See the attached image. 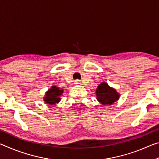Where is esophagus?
Instances as JSON below:
<instances>
[{
  "instance_id": "esophagus-1",
  "label": "esophagus",
  "mask_w": 159,
  "mask_h": 159,
  "mask_svg": "<svg viewBox=\"0 0 159 159\" xmlns=\"http://www.w3.org/2000/svg\"><path fill=\"white\" fill-rule=\"evenodd\" d=\"M80 80H75V84H78V85H79V84H80Z\"/></svg>"
}]
</instances>
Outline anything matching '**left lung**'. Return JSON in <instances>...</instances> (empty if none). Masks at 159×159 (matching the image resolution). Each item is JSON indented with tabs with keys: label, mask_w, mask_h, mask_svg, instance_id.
<instances>
[{
	"label": "left lung",
	"mask_w": 159,
	"mask_h": 159,
	"mask_svg": "<svg viewBox=\"0 0 159 159\" xmlns=\"http://www.w3.org/2000/svg\"><path fill=\"white\" fill-rule=\"evenodd\" d=\"M96 95L98 102L103 105H111L120 98V95L116 89L104 82H102L97 88Z\"/></svg>",
	"instance_id": "1"
}]
</instances>
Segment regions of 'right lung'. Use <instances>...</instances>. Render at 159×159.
Returning a JSON list of instances; mask_svg holds the SVG:
<instances>
[{
  "mask_svg": "<svg viewBox=\"0 0 159 159\" xmlns=\"http://www.w3.org/2000/svg\"><path fill=\"white\" fill-rule=\"evenodd\" d=\"M63 90H60V88L57 86H52L45 93V97L43 98L44 102L46 104H49L50 105H54V104L58 103L61 100L60 97L63 93Z\"/></svg>",
  "mask_w": 159,
  "mask_h": 159,
  "instance_id": "add662e5",
  "label": "right lung"
}]
</instances>
